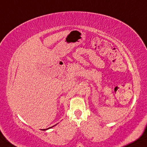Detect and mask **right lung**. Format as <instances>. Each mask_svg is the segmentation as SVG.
<instances>
[{"label":"right lung","mask_w":147,"mask_h":147,"mask_svg":"<svg viewBox=\"0 0 147 147\" xmlns=\"http://www.w3.org/2000/svg\"><path fill=\"white\" fill-rule=\"evenodd\" d=\"M55 125H57V124ZM55 125H54V126H52V127H49V128H48V129H43V130H47V129H50V128H52V127H54ZM42 130V129H41Z\"/></svg>","instance_id":"right-lung-1"}]
</instances>
